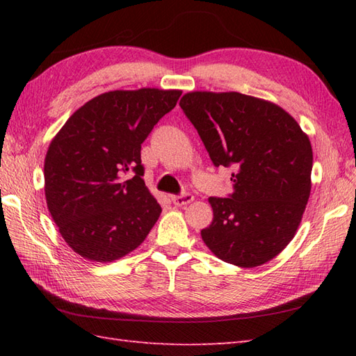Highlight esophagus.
I'll return each instance as SVG.
<instances>
[{"label": "esophagus", "mask_w": 356, "mask_h": 356, "mask_svg": "<svg viewBox=\"0 0 356 356\" xmlns=\"http://www.w3.org/2000/svg\"><path fill=\"white\" fill-rule=\"evenodd\" d=\"M172 203L177 207H184L188 205V203H191L194 200V195L191 193H182L179 195H172Z\"/></svg>", "instance_id": "1"}]
</instances>
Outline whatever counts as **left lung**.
<instances>
[{
	"label": "left lung",
	"mask_w": 356,
	"mask_h": 356,
	"mask_svg": "<svg viewBox=\"0 0 356 356\" xmlns=\"http://www.w3.org/2000/svg\"><path fill=\"white\" fill-rule=\"evenodd\" d=\"M214 166H232V193L209 197L202 229L218 259L254 268L293 238L311 194L312 147L289 113L237 92L186 93L179 102Z\"/></svg>",
	"instance_id": "1"
}]
</instances>
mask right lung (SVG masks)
<instances>
[{"label":"right lung","instance_id":"1","mask_svg":"<svg viewBox=\"0 0 356 356\" xmlns=\"http://www.w3.org/2000/svg\"><path fill=\"white\" fill-rule=\"evenodd\" d=\"M179 90L140 88L93 97L51 140L45 199L74 252L113 261L138 248L162 208L143 182L140 145L179 101Z\"/></svg>","mask_w":356,"mask_h":356}]
</instances>
